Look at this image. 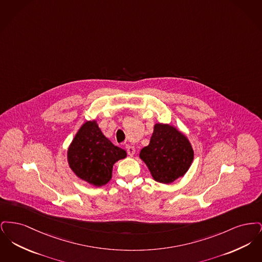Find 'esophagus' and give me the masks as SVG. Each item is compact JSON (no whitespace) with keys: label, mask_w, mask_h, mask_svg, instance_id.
<instances>
[{"label":"esophagus","mask_w":262,"mask_h":262,"mask_svg":"<svg viewBox=\"0 0 262 262\" xmlns=\"http://www.w3.org/2000/svg\"><path fill=\"white\" fill-rule=\"evenodd\" d=\"M125 149H126V152H127V154H128L129 156H134L135 153H136V148H135L133 145L126 144V145H125Z\"/></svg>","instance_id":"obj_1"}]
</instances>
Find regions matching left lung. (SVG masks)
Instances as JSON below:
<instances>
[{
  "label": "left lung",
  "mask_w": 262,
  "mask_h": 262,
  "mask_svg": "<svg viewBox=\"0 0 262 262\" xmlns=\"http://www.w3.org/2000/svg\"><path fill=\"white\" fill-rule=\"evenodd\" d=\"M139 157L156 182L171 184L187 173L193 150L187 137L174 126L155 124L149 144L141 149Z\"/></svg>",
  "instance_id": "left-lung-1"
}]
</instances>
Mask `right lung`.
Masks as SVG:
<instances>
[{
  "label": "right lung",
  "instance_id": "obj_1",
  "mask_svg": "<svg viewBox=\"0 0 262 262\" xmlns=\"http://www.w3.org/2000/svg\"><path fill=\"white\" fill-rule=\"evenodd\" d=\"M126 157L125 150L103 135L96 121L80 126L68 149V162L79 179L102 187L112 178L113 165Z\"/></svg>",
  "mask_w": 262,
  "mask_h": 262
}]
</instances>
